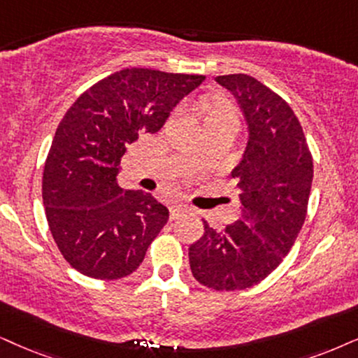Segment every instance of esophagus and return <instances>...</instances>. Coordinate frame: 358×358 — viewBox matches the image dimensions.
Instances as JSON below:
<instances>
[{
  "label": "esophagus",
  "mask_w": 358,
  "mask_h": 358,
  "mask_svg": "<svg viewBox=\"0 0 358 358\" xmlns=\"http://www.w3.org/2000/svg\"><path fill=\"white\" fill-rule=\"evenodd\" d=\"M189 211L188 206L183 205H175L170 208V220H178L180 216H185Z\"/></svg>",
  "instance_id": "esophagus-1"
}]
</instances>
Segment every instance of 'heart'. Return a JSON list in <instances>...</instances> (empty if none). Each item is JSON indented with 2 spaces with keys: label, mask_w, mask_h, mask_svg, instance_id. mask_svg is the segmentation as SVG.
Instances as JSON below:
<instances>
[{
  "label": "heart",
  "mask_w": 358,
  "mask_h": 358,
  "mask_svg": "<svg viewBox=\"0 0 358 358\" xmlns=\"http://www.w3.org/2000/svg\"><path fill=\"white\" fill-rule=\"evenodd\" d=\"M205 112H206L205 124H208V122H216V120H229V119L236 120L234 107L228 101H223V99H211V101H208Z\"/></svg>",
  "instance_id": "heart-1"
}]
</instances>
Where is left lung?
Here are the masks:
<instances>
[{"label":"left lung","mask_w":358,"mask_h":358,"mask_svg":"<svg viewBox=\"0 0 358 358\" xmlns=\"http://www.w3.org/2000/svg\"><path fill=\"white\" fill-rule=\"evenodd\" d=\"M248 124L246 148L231 171L241 218L210 228L188 250L194 279L215 291H241L268 278L286 257L307 215L312 155L289 103L248 74L218 76Z\"/></svg>","instance_id":"obj_1"}]
</instances>
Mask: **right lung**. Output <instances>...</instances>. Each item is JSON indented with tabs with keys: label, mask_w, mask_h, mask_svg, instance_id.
Segmentation results:
<instances>
[{
	"label": "right lung",
	"mask_w": 358,
	"mask_h": 358,
	"mask_svg": "<svg viewBox=\"0 0 358 358\" xmlns=\"http://www.w3.org/2000/svg\"><path fill=\"white\" fill-rule=\"evenodd\" d=\"M205 76L143 67L114 72L66 112L49 148L43 203L54 241L80 274L114 280L132 274L169 221L150 193L117 183L127 147L155 134Z\"/></svg>",
	"instance_id": "right-lung-1"
}]
</instances>
